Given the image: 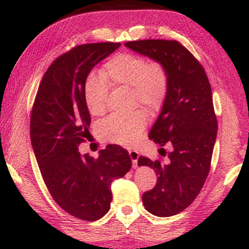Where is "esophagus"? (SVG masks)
<instances>
[{"label":"esophagus","mask_w":249,"mask_h":249,"mask_svg":"<svg viewBox=\"0 0 249 249\" xmlns=\"http://www.w3.org/2000/svg\"><path fill=\"white\" fill-rule=\"evenodd\" d=\"M129 156H130L131 161H132V166L134 168H137V163H138V159H139V153L137 151H129Z\"/></svg>","instance_id":"34e87169"}]
</instances>
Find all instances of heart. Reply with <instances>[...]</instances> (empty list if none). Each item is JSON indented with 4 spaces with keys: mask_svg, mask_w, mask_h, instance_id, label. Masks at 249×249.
Listing matches in <instances>:
<instances>
[{
    "mask_svg": "<svg viewBox=\"0 0 249 249\" xmlns=\"http://www.w3.org/2000/svg\"><path fill=\"white\" fill-rule=\"evenodd\" d=\"M101 77H89L85 84V104L93 115H101L107 107V85L130 89L132 107H145L154 113L168 97L170 78L164 64L148 62L144 56L119 53L104 63ZM147 124V115L137 110L130 114H112L101 125V136L107 142L124 146L136 144Z\"/></svg>",
    "mask_w": 249,
    "mask_h": 249,
    "instance_id": "b5f03b06",
    "label": "heart"
}]
</instances>
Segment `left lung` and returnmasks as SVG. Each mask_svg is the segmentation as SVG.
I'll return each instance as SVG.
<instances>
[{
  "instance_id": "obj_1",
  "label": "left lung",
  "mask_w": 249,
  "mask_h": 249,
  "mask_svg": "<svg viewBox=\"0 0 249 249\" xmlns=\"http://www.w3.org/2000/svg\"><path fill=\"white\" fill-rule=\"evenodd\" d=\"M129 49L164 64L169 72L168 97L149 139L160 146L166 162L139 156L138 165L154 169L155 187L142 194L145 209L156 216L176 215L194 202L209 176L217 134L212 89L205 70L177 40L144 39L127 42Z\"/></svg>"
}]
</instances>
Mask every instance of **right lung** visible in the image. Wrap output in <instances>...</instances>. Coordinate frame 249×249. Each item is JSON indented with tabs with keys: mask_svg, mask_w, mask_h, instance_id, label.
Listing matches in <instances>:
<instances>
[{
	"mask_svg": "<svg viewBox=\"0 0 249 249\" xmlns=\"http://www.w3.org/2000/svg\"><path fill=\"white\" fill-rule=\"evenodd\" d=\"M120 43L78 45L44 73L30 117V139L43 180L61 209L77 219L96 221L110 210L111 183L131 168L121 146L108 145L98 158L78 147L90 138L84 88L90 70Z\"/></svg>",
	"mask_w": 249,
	"mask_h": 249,
	"instance_id": "right-lung-1",
	"label": "right lung"
}]
</instances>
